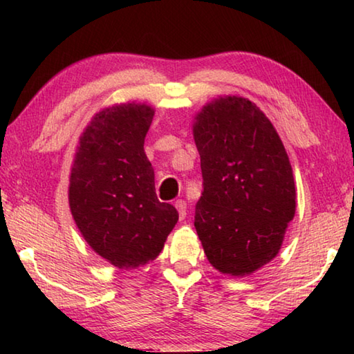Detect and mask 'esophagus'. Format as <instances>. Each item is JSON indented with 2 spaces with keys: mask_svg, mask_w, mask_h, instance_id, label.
I'll return each mask as SVG.
<instances>
[{
  "mask_svg": "<svg viewBox=\"0 0 354 354\" xmlns=\"http://www.w3.org/2000/svg\"><path fill=\"white\" fill-rule=\"evenodd\" d=\"M175 207L178 209L179 220H183V218L185 217V211H187V205H185V201H183V200H176V201H175Z\"/></svg>",
  "mask_w": 354,
  "mask_h": 354,
  "instance_id": "34e87169",
  "label": "esophagus"
}]
</instances>
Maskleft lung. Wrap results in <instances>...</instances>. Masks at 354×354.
<instances>
[{
  "instance_id": "8db88e82",
  "label": "left lung",
  "mask_w": 354,
  "mask_h": 354,
  "mask_svg": "<svg viewBox=\"0 0 354 354\" xmlns=\"http://www.w3.org/2000/svg\"><path fill=\"white\" fill-rule=\"evenodd\" d=\"M192 128L203 173L195 211L203 250L218 272L247 277L279 253L295 215L289 156L270 120L243 97L206 103Z\"/></svg>"
}]
</instances>
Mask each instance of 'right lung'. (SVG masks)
<instances>
[{"mask_svg": "<svg viewBox=\"0 0 354 354\" xmlns=\"http://www.w3.org/2000/svg\"><path fill=\"white\" fill-rule=\"evenodd\" d=\"M154 109L113 104L84 128L70 173L68 205L84 241L118 268L154 261L178 221L156 196L154 170L143 143Z\"/></svg>", "mask_w": 354, "mask_h": 354, "instance_id": "obj_1", "label": "right lung"}]
</instances>
